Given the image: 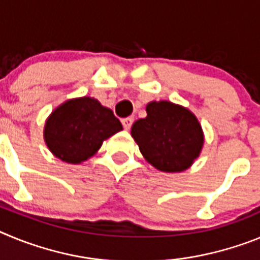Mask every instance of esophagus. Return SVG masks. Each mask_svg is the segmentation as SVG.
<instances>
[{"mask_svg": "<svg viewBox=\"0 0 260 260\" xmlns=\"http://www.w3.org/2000/svg\"><path fill=\"white\" fill-rule=\"evenodd\" d=\"M133 122H134V118L133 117H126V118L122 119V125L125 127V130H128V128L132 127Z\"/></svg>", "mask_w": 260, "mask_h": 260, "instance_id": "1", "label": "esophagus"}]
</instances>
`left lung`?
Instances as JSON below:
<instances>
[{"label": "left lung", "mask_w": 260, "mask_h": 260, "mask_svg": "<svg viewBox=\"0 0 260 260\" xmlns=\"http://www.w3.org/2000/svg\"><path fill=\"white\" fill-rule=\"evenodd\" d=\"M146 112V118L132 126V137L143 157L167 173L189 169L204 144L203 128L195 114L167 100L148 103Z\"/></svg>", "instance_id": "8db88e82"}]
</instances>
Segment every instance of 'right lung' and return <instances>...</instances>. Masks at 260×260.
I'll return each mask as SVG.
<instances>
[{"instance_id": "obj_1", "label": "right lung", "mask_w": 260, "mask_h": 260, "mask_svg": "<svg viewBox=\"0 0 260 260\" xmlns=\"http://www.w3.org/2000/svg\"><path fill=\"white\" fill-rule=\"evenodd\" d=\"M122 130L112 109L89 96L66 100L45 121L44 141L62 161L80 164L95 155L103 142Z\"/></svg>"}]
</instances>
